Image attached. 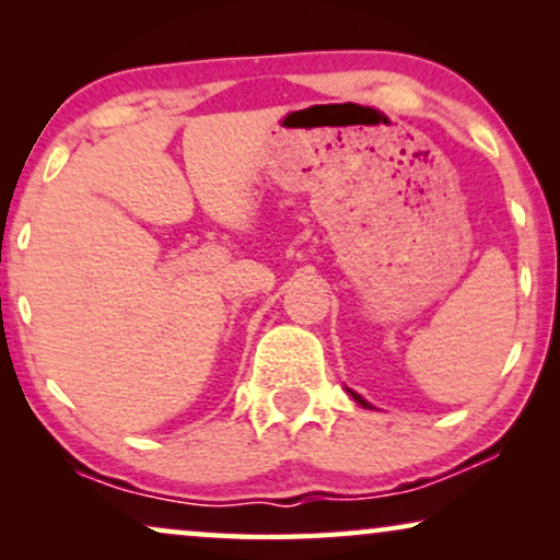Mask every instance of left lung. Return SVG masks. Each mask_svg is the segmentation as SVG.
<instances>
[{"label":"left lung","instance_id":"left-lung-1","mask_svg":"<svg viewBox=\"0 0 560 560\" xmlns=\"http://www.w3.org/2000/svg\"><path fill=\"white\" fill-rule=\"evenodd\" d=\"M349 395H351V397H354V400H357L359 405H362V408H372V405H370V402H366L362 395H357V393H354V389H349Z\"/></svg>","mask_w":560,"mask_h":560}]
</instances>
